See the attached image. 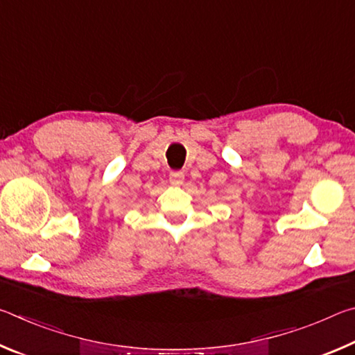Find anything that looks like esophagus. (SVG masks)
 <instances>
[{
  "label": "esophagus",
  "instance_id": "34e87169",
  "mask_svg": "<svg viewBox=\"0 0 355 355\" xmlns=\"http://www.w3.org/2000/svg\"><path fill=\"white\" fill-rule=\"evenodd\" d=\"M169 178H171L172 183L180 184V183L183 182V178H184V172H182V171H172L169 173Z\"/></svg>",
  "mask_w": 355,
  "mask_h": 355
}]
</instances>
